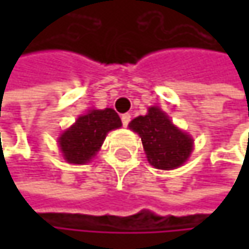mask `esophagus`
<instances>
[{"instance_id": "esophagus-1", "label": "esophagus", "mask_w": 249, "mask_h": 249, "mask_svg": "<svg viewBox=\"0 0 249 249\" xmlns=\"http://www.w3.org/2000/svg\"><path fill=\"white\" fill-rule=\"evenodd\" d=\"M121 121H123V125H124V126H128L129 121H131V115H129V114H124V115L121 117Z\"/></svg>"}]
</instances>
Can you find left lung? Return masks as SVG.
I'll return each instance as SVG.
<instances>
[{
  "label": "left lung",
  "instance_id": "left-lung-1",
  "mask_svg": "<svg viewBox=\"0 0 249 249\" xmlns=\"http://www.w3.org/2000/svg\"><path fill=\"white\" fill-rule=\"evenodd\" d=\"M142 141L147 160L161 170H172L181 166L193 150V140L177 126L157 107H151L148 114L137 117L129 123Z\"/></svg>",
  "mask_w": 249,
  "mask_h": 249
}]
</instances>
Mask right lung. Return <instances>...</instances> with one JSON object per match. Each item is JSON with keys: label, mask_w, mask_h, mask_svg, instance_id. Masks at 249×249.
<instances>
[{"label": "right lung", "mask_w": 249, "mask_h": 249, "mask_svg": "<svg viewBox=\"0 0 249 249\" xmlns=\"http://www.w3.org/2000/svg\"><path fill=\"white\" fill-rule=\"evenodd\" d=\"M120 126L121 120L111 108L92 109L80 115L75 124L59 138L65 160L73 164L88 163L101 148L107 134Z\"/></svg>", "instance_id": "1"}]
</instances>
